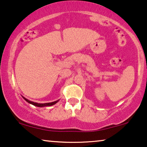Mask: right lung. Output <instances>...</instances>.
<instances>
[{"label": "right lung", "mask_w": 147, "mask_h": 147, "mask_svg": "<svg viewBox=\"0 0 147 147\" xmlns=\"http://www.w3.org/2000/svg\"><path fill=\"white\" fill-rule=\"evenodd\" d=\"M24 98V100H26L28 103L32 104V105L33 106H37V107H44V106H53L54 104H55L57 102H58L59 100H57V101H55V102H49V103H44V104H40V103H37V102H32V101H30L27 98H25V97H23V96H22Z\"/></svg>", "instance_id": "right-lung-1"}]
</instances>
